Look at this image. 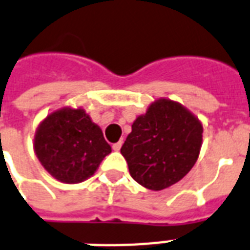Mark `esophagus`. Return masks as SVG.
Segmentation results:
<instances>
[{
    "mask_svg": "<svg viewBox=\"0 0 250 250\" xmlns=\"http://www.w3.org/2000/svg\"><path fill=\"white\" fill-rule=\"evenodd\" d=\"M122 144H123L122 142H118V143H115V144H112V149L115 150V152H118V150L122 148Z\"/></svg>",
    "mask_w": 250,
    "mask_h": 250,
    "instance_id": "esophagus-1",
    "label": "esophagus"
}]
</instances>
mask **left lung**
I'll return each instance as SVG.
<instances>
[{
    "label": "left lung",
    "instance_id": "obj_1",
    "mask_svg": "<svg viewBox=\"0 0 250 250\" xmlns=\"http://www.w3.org/2000/svg\"><path fill=\"white\" fill-rule=\"evenodd\" d=\"M202 133V122L188 108L159 98L135 119L121 153L133 180L159 191L191 170L201 153Z\"/></svg>",
    "mask_w": 250,
    "mask_h": 250
}]
</instances>
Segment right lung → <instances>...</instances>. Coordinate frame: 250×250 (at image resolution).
Returning a JSON list of instances; mask_svg holds the SVG:
<instances>
[{"mask_svg": "<svg viewBox=\"0 0 250 250\" xmlns=\"http://www.w3.org/2000/svg\"><path fill=\"white\" fill-rule=\"evenodd\" d=\"M34 152L55 180L73 185L90 178L111 146L83 107L64 106L39 123Z\"/></svg>", "mask_w": 250, "mask_h": 250, "instance_id": "add662e5", "label": "right lung"}]
</instances>
